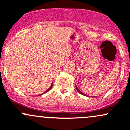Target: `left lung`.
Segmentation results:
<instances>
[{"instance_id":"obj_1","label":"left lung","mask_w":130,"mask_h":130,"mask_svg":"<svg viewBox=\"0 0 130 130\" xmlns=\"http://www.w3.org/2000/svg\"><path fill=\"white\" fill-rule=\"evenodd\" d=\"M76 90H77V91H78V92H79V93H80V94H82V95H85V94H84V93H82V92H81V91H80V90H78V88H77V87H76Z\"/></svg>"}]
</instances>
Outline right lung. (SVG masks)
<instances>
[{
  "instance_id": "add662e5",
  "label": "right lung",
  "mask_w": 130,
  "mask_h": 130,
  "mask_svg": "<svg viewBox=\"0 0 130 130\" xmlns=\"http://www.w3.org/2000/svg\"><path fill=\"white\" fill-rule=\"evenodd\" d=\"M52 86H53V84H52V85H51V86H50V88H49L48 89V90H47V91H45V92H44V93H47L48 91H49V90H50V89H51V88H52ZM43 93H42V94H43Z\"/></svg>"
}]
</instances>
